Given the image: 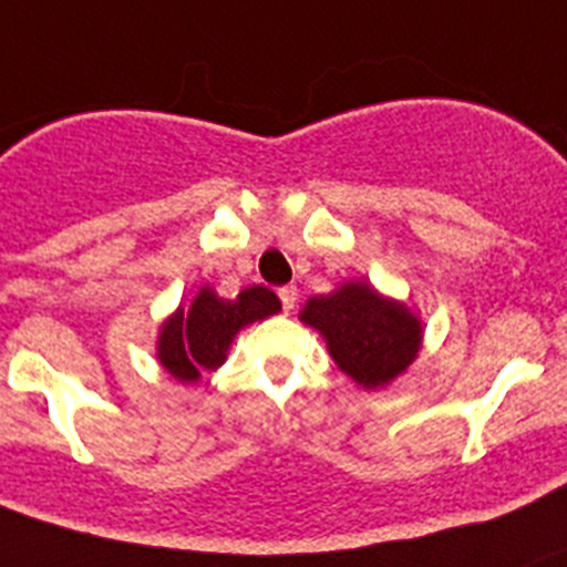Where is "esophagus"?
I'll return each instance as SVG.
<instances>
[{
    "instance_id": "esophagus-1",
    "label": "esophagus",
    "mask_w": 567,
    "mask_h": 567,
    "mask_svg": "<svg viewBox=\"0 0 567 567\" xmlns=\"http://www.w3.org/2000/svg\"><path fill=\"white\" fill-rule=\"evenodd\" d=\"M279 301H282L285 310H293L296 301H299V288H296V285H285V288H279Z\"/></svg>"
}]
</instances>
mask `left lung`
<instances>
[{
    "label": "left lung",
    "instance_id": "left-lung-1",
    "mask_svg": "<svg viewBox=\"0 0 567 567\" xmlns=\"http://www.w3.org/2000/svg\"><path fill=\"white\" fill-rule=\"evenodd\" d=\"M299 320L323 337L337 368L362 390H384L403 375L425 337L420 316L368 279H346L331 293L312 296Z\"/></svg>",
    "mask_w": 567,
    "mask_h": 567
}]
</instances>
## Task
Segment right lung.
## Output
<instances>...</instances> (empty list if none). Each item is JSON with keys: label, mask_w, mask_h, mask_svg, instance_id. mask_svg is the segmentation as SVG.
<instances>
[{"label": "right lung", "mask_w": 567, "mask_h": 567, "mask_svg": "<svg viewBox=\"0 0 567 567\" xmlns=\"http://www.w3.org/2000/svg\"><path fill=\"white\" fill-rule=\"evenodd\" d=\"M279 310L282 301L262 285L244 288L236 299H221L210 285H203L192 305H177L158 326V364L181 384H197L205 370H219L227 362L238 331Z\"/></svg>", "instance_id": "1"}]
</instances>
